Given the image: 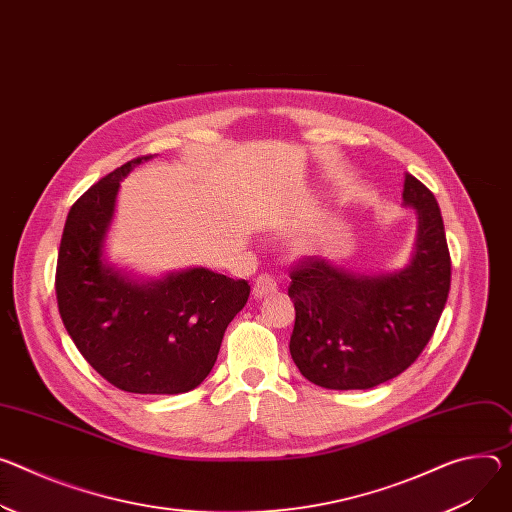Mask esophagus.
Returning a JSON list of instances; mask_svg holds the SVG:
<instances>
[{"instance_id":"1","label":"esophagus","mask_w":512,"mask_h":512,"mask_svg":"<svg viewBox=\"0 0 512 512\" xmlns=\"http://www.w3.org/2000/svg\"><path fill=\"white\" fill-rule=\"evenodd\" d=\"M277 292V282L273 280V277L269 273H261L255 284H253V294L255 298H263V296H271Z\"/></svg>"}]
</instances>
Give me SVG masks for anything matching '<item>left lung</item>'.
Listing matches in <instances>:
<instances>
[{
  "label": "left lung",
  "instance_id": "obj_1",
  "mask_svg": "<svg viewBox=\"0 0 512 512\" xmlns=\"http://www.w3.org/2000/svg\"><path fill=\"white\" fill-rule=\"evenodd\" d=\"M402 206L416 212V241L404 267L359 273L310 257L290 273V353L300 374L320 388L380 386L412 365L435 333L451 286L441 210L412 175L404 179Z\"/></svg>",
  "mask_w": 512,
  "mask_h": 512
}]
</instances>
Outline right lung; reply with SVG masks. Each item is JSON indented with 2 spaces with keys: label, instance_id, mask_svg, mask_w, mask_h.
<instances>
[{
  "label": "right lung",
  "instance_id": "obj_1",
  "mask_svg": "<svg viewBox=\"0 0 512 512\" xmlns=\"http://www.w3.org/2000/svg\"><path fill=\"white\" fill-rule=\"evenodd\" d=\"M149 159L114 169L71 206L57 261V302L75 347L110 384L132 394H183L210 374L251 286L206 267L155 280L108 261L120 181Z\"/></svg>",
  "mask_w": 512,
  "mask_h": 512
}]
</instances>
